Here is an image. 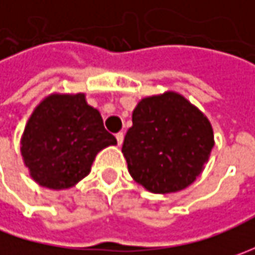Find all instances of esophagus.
Returning <instances> with one entry per match:
<instances>
[{
    "label": "esophagus",
    "instance_id": "esophagus-1",
    "mask_svg": "<svg viewBox=\"0 0 255 255\" xmlns=\"http://www.w3.org/2000/svg\"><path fill=\"white\" fill-rule=\"evenodd\" d=\"M123 139H125V134H123V132L116 133V140H118V144H119V146L123 143Z\"/></svg>",
    "mask_w": 255,
    "mask_h": 255
}]
</instances>
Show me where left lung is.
I'll list each match as a JSON object with an SVG mask.
<instances>
[{
    "instance_id": "1",
    "label": "left lung",
    "mask_w": 255,
    "mask_h": 255,
    "mask_svg": "<svg viewBox=\"0 0 255 255\" xmlns=\"http://www.w3.org/2000/svg\"><path fill=\"white\" fill-rule=\"evenodd\" d=\"M122 153L133 180L166 194L190 186L214 146L210 121L180 93L143 98L132 113Z\"/></svg>"
}]
</instances>
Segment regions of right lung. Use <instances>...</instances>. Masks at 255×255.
<instances>
[{"label": "right lung", "mask_w": 255, "mask_h": 255, "mask_svg": "<svg viewBox=\"0 0 255 255\" xmlns=\"http://www.w3.org/2000/svg\"><path fill=\"white\" fill-rule=\"evenodd\" d=\"M116 143L85 93H51L26 122L21 154L32 180L65 190L89 174L98 153Z\"/></svg>", "instance_id": "right-lung-1"}]
</instances>
